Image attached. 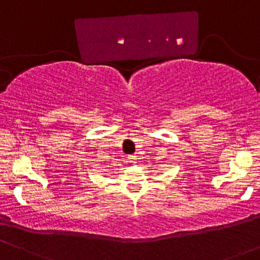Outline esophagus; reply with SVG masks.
I'll return each instance as SVG.
<instances>
[{"label":"esophagus","mask_w":260,"mask_h":260,"mask_svg":"<svg viewBox=\"0 0 260 260\" xmlns=\"http://www.w3.org/2000/svg\"><path fill=\"white\" fill-rule=\"evenodd\" d=\"M127 159H128V161H129V162H132V164H134L137 161V155H128L127 156Z\"/></svg>","instance_id":"1"}]
</instances>
